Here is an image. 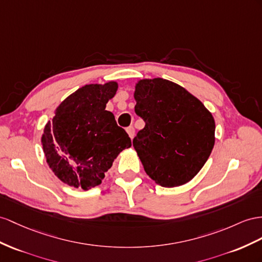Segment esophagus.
<instances>
[{
	"label": "esophagus",
	"mask_w": 262,
	"mask_h": 262,
	"mask_svg": "<svg viewBox=\"0 0 262 262\" xmlns=\"http://www.w3.org/2000/svg\"><path fill=\"white\" fill-rule=\"evenodd\" d=\"M126 130H127V133H128L129 137H130V138H134V136H135V128H134L133 126H129L128 128H127Z\"/></svg>",
	"instance_id": "obj_1"
}]
</instances>
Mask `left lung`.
<instances>
[{"mask_svg": "<svg viewBox=\"0 0 262 262\" xmlns=\"http://www.w3.org/2000/svg\"><path fill=\"white\" fill-rule=\"evenodd\" d=\"M134 96L145 127L133 146L146 173L168 188L188 183L213 148L211 113L184 87L163 78L139 80Z\"/></svg>", "mask_w": 262, "mask_h": 262, "instance_id": "obj_1", "label": "left lung"}]
</instances>
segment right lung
<instances>
[{
  "label": "right lung",
  "mask_w": 262,
  "mask_h": 262,
  "mask_svg": "<svg viewBox=\"0 0 262 262\" xmlns=\"http://www.w3.org/2000/svg\"><path fill=\"white\" fill-rule=\"evenodd\" d=\"M117 83L91 84L61 103L42 136L46 162L63 183L91 189L102 183L114 159L132 140L106 111Z\"/></svg>",
  "instance_id": "right-lung-1"
}]
</instances>
